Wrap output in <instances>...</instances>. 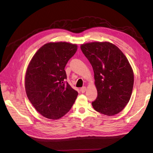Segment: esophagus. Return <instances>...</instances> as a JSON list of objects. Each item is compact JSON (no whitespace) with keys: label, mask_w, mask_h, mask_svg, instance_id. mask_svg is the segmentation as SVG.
Returning a JSON list of instances; mask_svg holds the SVG:
<instances>
[{"label":"esophagus","mask_w":153,"mask_h":153,"mask_svg":"<svg viewBox=\"0 0 153 153\" xmlns=\"http://www.w3.org/2000/svg\"><path fill=\"white\" fill-rule=\"evenodd\" d=\"M85 91H86V87H82L80 88V91H81V92H82V93H84Z\"/></svg>","instance_id":"esophagus-1"}]
</instances>
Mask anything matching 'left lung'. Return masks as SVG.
Returning <instances> with one entry per match:
<instances>
[{"label": "left lung", "mask_w": 153, "mask_h": 153, "mask_svg": "<svg viewBox=\"0 0 153 153\" xmlns=\"http://www.w3.org/2000/svg\"><path fill=\"white\" fill-rule=\"evenodd\" d=\"M94 73L98 96L92 105L106 115L122 111L131 98L134 75L127 58L109 42H92L81 45Z\"/></svg>", "instance_id": "left-lung-1"}]
</instances>
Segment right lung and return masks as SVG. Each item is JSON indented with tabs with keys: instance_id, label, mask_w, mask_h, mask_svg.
I'll list each match as a JSON object with an SVG mask.
<instances>
[{
	"instance_id": "obj_1",
	"label": "right lung",
	"mask_w": 153,
	"mask_h": 153,
	"mask_svg": "<svg viewBox=\"0 0 153 153\" xmlns=\"http://www.w3.org/2000/svg\"><path fill=\"white\" fill-rule=\"evenodd\" d=\"M77 50L76 45L49 43L41 47L27 68L25 85L32 105L43 116L62 117L71 109L78 96L66 81L64 68Z\"/></svg>"
}]
</instances>
